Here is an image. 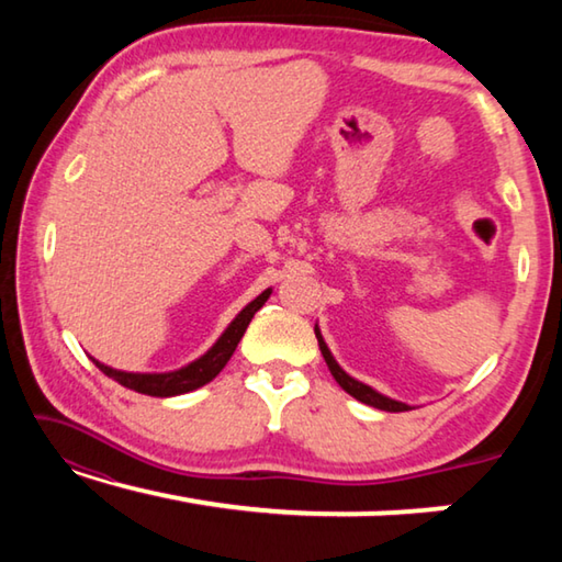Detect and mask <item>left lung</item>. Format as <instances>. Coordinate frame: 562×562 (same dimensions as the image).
<instances>
[{
    "label": "left lung",
    "instance_id": "obj_1",
    "mask_svg": "<svg viewBox=\"0 0 562 562\" xmlns=\"http://www.w3.org/2000/svg\"><path fill=\"white\" fill-rule=\"evenodd\" d=\"M315 335H317V341H319V351H322V357H325V361H327V367H329V372H331V376L337 379V384L345 389L347 394H351L357 398V402H361V404H369V406H374V408H382V412H408V404H402V402H394V398H389V396H384V394H379V392H374L372 386H367V384H361V382H357V379H351L345 369H341L337 361H335V357H331V351L327 349V345H325V339H322V335H319V329L315 327Z\"/></svg>",
    "mask_w": 562,
    "mask_h": 562
}]
</instances>
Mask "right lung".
I'll return each instance as SVG.
<instances>
[{
  "mask_svg": "<svg viewBox=\"0 0 562 562\" xmlns=\"http://www.w3.org/2000/svg\"><path fill=\"white\" fill-rule=\"evenodd\" d=\"M270 292L272 290H265L250 304H247L240 315H237L231 322V325H227V329L223 331L221 339H217L215 345L207 349L201 359L190 361V364L176 369V372L136 374V372H121V369H111L106 364H101V361H97V359H93V364H97L103 374L111 376L113 382H119L121 386H126V389H133V392H138V394L164 398V396H178V394L193 392V389L213 382V379L223 372L227 359L233 357L237 341L243 339L247 325H250V319L255 317V312H258L262 304L268 302Z\"/></svg>",
  "mask_w": 562,
  "mask_h": 562,
  "instance_id": "1",
  "label": "right lung"
}]
</instances>
